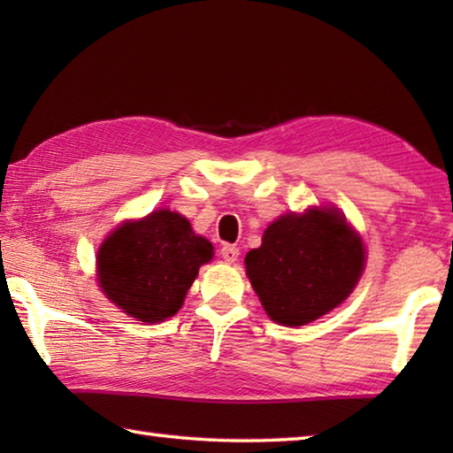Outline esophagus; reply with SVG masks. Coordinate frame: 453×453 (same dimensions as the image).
<instances>
[{
    "label": "esophagus",
    "instance_id": "34e87169",
    "mask_svg": "<svg viewBox=\"0 0 453 453\" xmlns=\"http://www.w3.org/2000/svg\"><path fill=\"white\" fill-rule=\"evenodd\" d=\"M219 256L226 259L227 264H234L237 257H240V250L235 248V245H224V248L219 250Z\"/></svg>",
    "mask_w": 453,
    "mask_h": 453
}]
</instances>
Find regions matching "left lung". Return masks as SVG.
I'll list each match as a JSON object with an SVG mask.
<instances>
[{"label": "left lung", "mask_w": 453, "mask_h": 453, "mask_svg": "<svg viewBox=\"0 0 453 453\" xmlns=\"http://www.w3.org/2000/svg\"><path fill=\"white\" fill-rule=\"evenodd\" d=\"M364 265L362 237L334 208L286 213L245 256V273L265 313L288 327L337 308L357 286Z\"/></svg>", "instance_id": "1"}]
</instances>
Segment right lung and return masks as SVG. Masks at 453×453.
I'll return each instance as SVG.
<instances>
[{
  "mask_svg": "<svg viewBox=\"0 0 453 453\" xmlns=\"http://www.w3.org/2000/svg\"><path fill=\"white\" fill-rule=\"evenodd\" d=\"M213 257V245L170 210L126 221L97 250V281L107 300L129 318L157 324L175 316Z\"/></svg>",
  "mask_w": 453,
  "mask_h": 453,
  "instance_id": "1",
  "label": "right lung"
}]
</instances>
